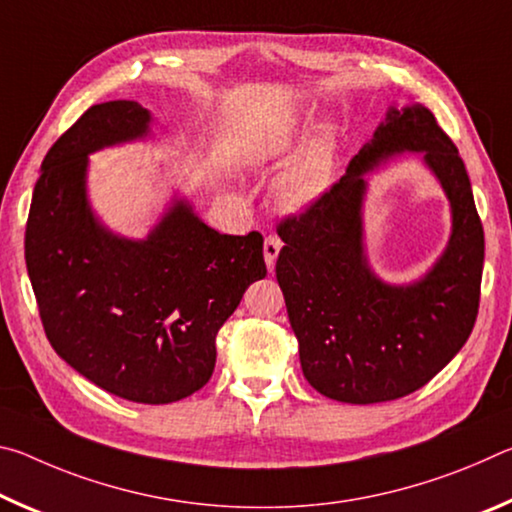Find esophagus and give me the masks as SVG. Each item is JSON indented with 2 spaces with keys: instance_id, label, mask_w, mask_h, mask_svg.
<instances>
[{
  "instance_id": "34e87169",
  "label": "esophagus",
  "mask_w": 512,
  "mask_h": 512,
  "mask_svg": "<svg viewBox=\"0 0 512 512\" xmlns=\"http://www.w3.org/2000/svg\"><path fill=\"white\" fill-rule=\"evenodd\" d=\"M280 248H282V241H280V237L268 235V237L264 239V259H266L268 271H273L275 259H277V255H280Z\"/></svg>"
}]
</instances>
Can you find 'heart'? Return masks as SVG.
Returning <instances> with one entry per match:
<instances>
[{
	"label": "heart",
	"instance_id": "b5f03b06",
	"mask_svg": "<svg viewBox=\"0 0 512 512\" xmlns=\"http://www.w3.org/2000/svg\"><path fill=\"white\" fill-rule=\"evenodd\" d=\"M302 137V128L293 124L291 119H284L280 124L257 137V142L250 149V158L255 162H273L289 155ZM334 164V146L329 135L320 133L311 140L305 151L298 155V160L291 164L287 173L277 183V198L287 210H305L316 198L329 187L332 180Z\"/></svg>",
	"mask_w": 512,
	"mask_h": 512
}]
</instances>
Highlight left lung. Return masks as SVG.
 Returning a JSON list of instances; mask_svg holds the SVG:
<instances>
[{"mask_svg":"<svg viewBox=\"0 0 512 512\" xmlns=\"http://www.w3.org/2000/svg\"><path fill=\"white\" fill-rule=\"evenodd\" d=\"M415 150L444 185L453 237L422 281L381 283L362 253V196L371 170ZM275 275L287 302L300 366L320 395L348 404L391 402L418 391L470 339L479 314L483 225L454 142L422 103L391 108L345 176L305 212L277 225Z\"/></svg>","mask_w":512,"mask_h":512,"instance_id":"8db88e82","label":"left lung"}]
</instances>
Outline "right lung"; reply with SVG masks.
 I'll use <instances>...</instances> for the list:
<instances>
[{
    "label": "right lung",
    "instance_id": "right-lung-1",
    "mask_svg": "<svg viewBox=\"0 0 512 512\" xmlns=\"http://www.w3.org/2000/svg\"><path fill=\"white\" fill-rule=\"evenodd\" d=\"M137 101L92 106L40 167L24 257L51 348L124 400L169 404L210 381L216 334L266 275L264 239L221 235L176 201L140 241L112 235L88 203V155L149 135Z\"/></svg>",
    "mask_w": 512,
    "mask_h": 512
}]
</instances>
